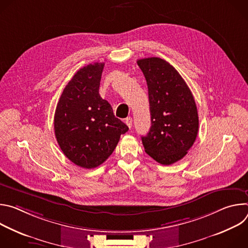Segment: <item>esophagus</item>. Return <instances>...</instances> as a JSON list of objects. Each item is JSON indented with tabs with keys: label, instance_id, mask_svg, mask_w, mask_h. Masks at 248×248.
Returning <instances> with one entry per match:
<instances>
[{
	"label": "esophagus",
	"instance_id": "1",
	"mask_svg": "<svg viewBox=\"0 0 248 248\" xmlns=\"http://www.w3.org/2000/svg\"><path fill=\"white\" fill-rule=\"evenodd\" d=\"M125 124H126V125L129 127V128H131V126H132V119L129 117V118H126L125 119Z\"/></svg>",
	"mask_w": 248,
	"mask_h": 248
}]
</instances>
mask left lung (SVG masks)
Returning a JSON list of instances; mask_svg holds the SVG:
<instances>
[{"label":"left lung","instance_id":"obj_1","mask_svg":"<svg viewBox=\"0 0 248 248\" xmlns=\"http://www.w3.org/2000/svg\"><path fill=\"white\" fill-rule=\"evenodd\" d=\"M137 64L145 77L150 104L151 127L142 136L145 152L162 165L183 159L198 133V113L185 79L163 59H140Z\"/></svg>","mask_w":248,"mask_h":248}]
</instances>
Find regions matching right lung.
Instances as JSON below:
<instances>
[{
  "instance_id": "right-lung-1",
  "label": "right lung",
  "mask_w": 248,
  "mask_h": 248,
  "mask_svg": "<svg viewBox=\"0 0 248 248\" xmlns=\"http://www.w3.org/2000/svg\"><path fill=\"white\" fill-rule=\"evenodd\" d=\"M104 65L94 62L78 70L64 87L55 112L59 146L70 161L84 169L103 164L128 130L99 94Z\"/></svg>"
}]
</instances>
